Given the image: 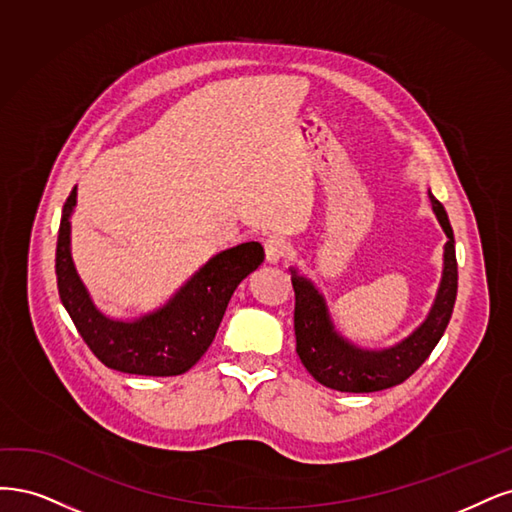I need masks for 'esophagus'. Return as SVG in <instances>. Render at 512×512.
Instances as JSON below:
<instances>
[{
    "label": "esophagus",
    "instance_id": "esophagus-1",
    "mask_svg": "<svg viewBox=\"0 0 512 512\" xmlns=\"http://www.w3.org/2000/svg\"><path fill=\"white\" fill-rule=\"evenodd\" d=\"M263 249H266V261L268 263H278L289 257L291 249H289V242L280 236H270L263 244Z\"/></svg>",
    "mask_w": 512,
    "mask_h": 512
}]
</instances>
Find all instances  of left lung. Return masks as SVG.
<instances>
[{
  "label": "left lung",
  "mask_w": 512,
  "mask_h": 512,
  "mask_svg": "<svg viewBox=\"0 0 512 512\" xmlns=\"http://www.w3.org/2000/svg\"><path fill=\"white\" fill-rule=\"evenodd\" d=\"M430 200L444 234L449 238L444 244L442 283L423 325L391 349L361 351L340 338L329 321L321 293L306 278L291 270V285L295 291V351H298L304 368L321 385L349 393H370L395 387L419 370L442 338L457 298V257L447 210L432 193Z\"/></svg>",
  "instance_id": "obj_1"
}]
</instances>
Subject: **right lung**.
I'll use <instances>...</instances> for the list:
<instances>
[{
    "label": "right lung",
    "instance_id": "1",
    "mask_svg": "<svg viewBox=\"0 0 512 512\" xmlns=\"http://www.w3.org/2000/svg\"><path fill=\"white\" fill-rule=\"evenodd\" d=\"M76 187L65 200L55 272L59 298L78 334L104 366L142 376H176L208 351L236 287L263 261L259 242H244L212 257L174 298L136 321H112L97 310L74 270L70 255V212Z\"/></svg>",
    "mask_w": 512,
    "mask_h": 512
}]
</instances>
